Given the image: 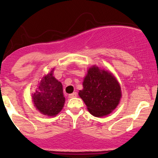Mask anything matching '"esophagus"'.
I'll return each instance as SVG.
<instances>
[{
	"instance_id": "obj_1",
	"label": "esophagus",
	"mask_w": 158,
	"mask_h": 158,
	"mask_svg": "<svg viewBox=\"0 0 158 158\" xmlns=\"http://www.w3.org/2000/svg\"><path fill=\"white\" fill-rule=\"evenodd\" d=\"M76 96H77V93H76V92H73V93L69 94V98H76Z\"/></svg>"
}]
</instances>
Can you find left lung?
<instances>
[{"label": "left lung", "mask_w": 158, "mask_h": 158, "mask_svg": "<svg viewBox=\"0 0 158 158\" xmlns=\"http://www.w3.org/2000/svg\"><path fill=\"white\" fill-rule=\"evenodd\" d=\"M83 89L79 95L89 113L95 117H103L116 109L122 98L120 84L111 72L91 66L82 82Z\"/></svg>", "instance_id": "1"}]
</instances>
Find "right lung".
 I'll use <instances>...</instances> for the list:
<instances>
[{
  "label": "right lung",
  "instance_id": "obj_1",
  "mask_svg": "<svg viewBox=\"0 0 158 158\" xmlns=\"http://www.w3.org/2000/svg\"><path fill=\"white\" fill-rule=\"evenodd\" d=\"M53 69L40 79L36 92L32 94L35 108L44 115L56 116L64 106L63 85L53 76Z\"/></svg>",
  "mask_w": 158,
  "mask_h": 158
}]
</instances>
